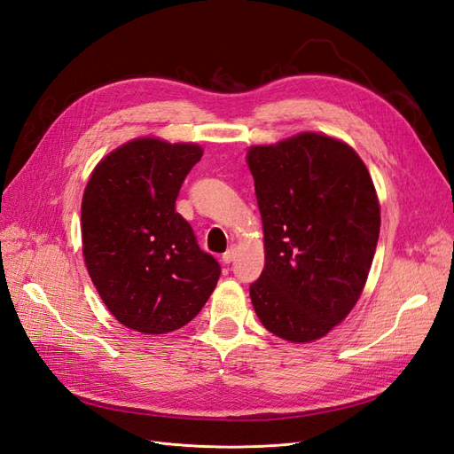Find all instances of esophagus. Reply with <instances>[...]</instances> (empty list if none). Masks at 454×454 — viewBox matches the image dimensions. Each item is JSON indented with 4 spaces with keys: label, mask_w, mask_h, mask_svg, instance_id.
Here are the masks:
<instances>
[{
    "label": "esophagus",
    "mask_w": 454,
    "mask_h": 454,
    "mask_svg": "<svg viewBox=\"0 0 454 454\" xmlns=\"http://www.w3.org/2000/svg\"><path fill=\"white\" fill-rule=\"evenodd\" d=\"M235 255H237V246H229L227 252L222 255V261L223 263H231V261L235 259Z\"/></svg>",
    "instance_id": "esophagus-1"
}]
</instances>
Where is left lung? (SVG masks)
<instances>
[{"label":"left lung","mask_w":454,"mask_h":454,"mask_svg":"<svg viewBox=\"0 0 454 454\" xmlns=\"http://www.w3.org/2000/svg\"><path fill=\"white\" fill-rule=\"evenodd\" d=\"M246 160L265 235V269L250 286L255 314L280 339H320L354 309L373 263V180L350 145L316 132L254 145Z\"/></svg>","instance_id":"1"}]
</instances>
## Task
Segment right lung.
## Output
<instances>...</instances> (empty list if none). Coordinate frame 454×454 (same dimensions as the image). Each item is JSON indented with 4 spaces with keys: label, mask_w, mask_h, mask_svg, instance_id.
<instances>
[{
    "label": "right lung",
    "mask_w": 454,
    "mask_h": 454,
    "mask_svg": "<svg viewBox=\"0 0 454 454\" xmlns=\"http://www.w3.org/2000/svg\"><path fill=\"white\" fill-rule=\"evenodd\" d=\"M200 157L197 144L138 138L96 164L87 184L81 204L87 270L109 312L140 333L189 324L222 274L176 212L180 187Z\"/></svg>",
    "instance_id": "right-lung-1"
}]
</instances>
